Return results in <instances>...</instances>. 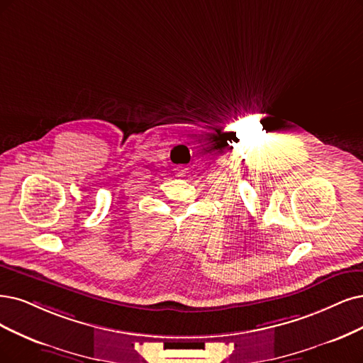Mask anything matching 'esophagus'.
Wrapping results in <instances>:
<instances>
[{
    "label": "esophagus",
    "instance_id": "obj_1",
    "mask_svg": "<svg viewBox=\"0 0 363 363\" xmlns=\"http://www.w3.org/2000/svg\"><path fill=\"white\" fill-rule=\"evenodd\" d=\"M185 172H186V169H181V170L178 172V177H185Z\"/></svg>",
    "mask_w": 363,
    "mask_h": 363
}]
</instances>
